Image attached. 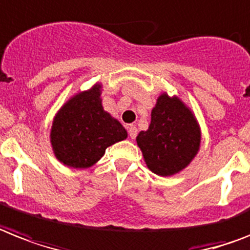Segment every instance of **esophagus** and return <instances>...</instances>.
I'll use <instances>...</instances> for the list:
<instances>
[{"mask_svg": "<svg viewBox=\"0 0 250 250\" xmlns=\"http://www.w3.org/2000/svg\"><path fill=\"white\" fill-rule=\"evenodd\" d=\"M128 135L131 139H136V136H137V128H136V125H129Z\"/></svg>", "mask_w": 250, "mask_h": 250, "instance_id": "esophagus-1", "label": "esophagus"}]
</instances>
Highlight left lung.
I'll use <instances>...</instances> for the list:
<instances>
[{
    "label": "left lung",
    "mask_w": 250,
    "mask_h": 250,
    "mask_svg": "<svg viewBox=\"0 0 250 250\" xmlns=\"http://www.w3.org/2000/svg\"><path fill=\"white\" fill-rule=\"evenodd\" d=\"M200 127L195 115L178 97L162 93L151 110L147 131L136 137L150 171L172 176L190 164L200 147Z\"/></svg>",
    "instance_id": "left-lung-1"
}]
</instances>
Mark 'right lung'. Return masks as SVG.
<instances>
[{"instance_id": "add662e5", "label": "right lung", "mask_w": 250, "mask_h": 250, "mask_svg": "<svg viewBox=\"0 0 250 250\" xmlns=\"http://www.w3.org/2000/svg\"><path fill=\"white\" fill-rule=\"evenodd\" d=\"M101 84L96 83L69 99L55 115L51 140L55 157L72 168H88L106 147L127 139V131L101 105Z\"/></svg>"}]
</instances>
